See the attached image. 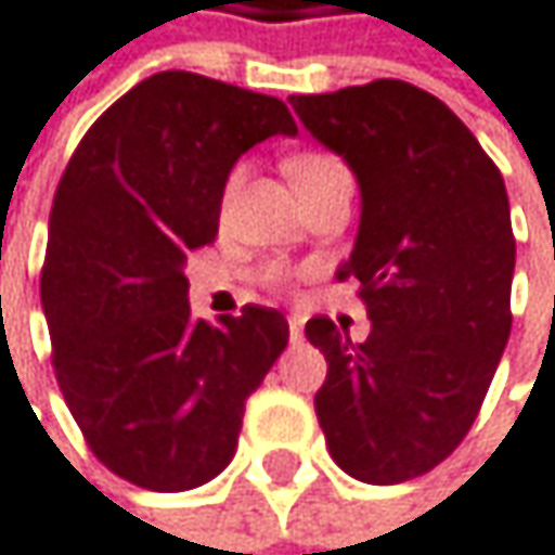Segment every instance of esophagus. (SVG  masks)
<instances>
[{"label":"esophagus","instance_id":"1","mask_svg":"<svg viewBox=\"0 0 555 555\" xmlns=\"http://www.w3.org/2000/svg\"><path fill=\"white\" fill-rule=\"evenodd\" d=\"M287 333H291V339L297 343V339L304 336V317H297V313H294V317H287Z\"/></svg>","mask_w":555,"mask_h":555}]
</instances>
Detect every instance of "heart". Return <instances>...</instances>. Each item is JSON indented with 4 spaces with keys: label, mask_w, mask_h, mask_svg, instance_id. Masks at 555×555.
I'll use <instances>...</instances> for the list:
<instances>
[{
    "label": "heart",
    "mask_w": 555,
    "mask_h": 555,
    "mask_svg": "<svg viewBox=\"0 0 555 555\" xmlns=\"http://www.w3.org/2000/svg\"><path fill=\"white\" fill-rule=\"evenodd\" d=\"M333 163H339V159H333V156H326V153H304V156H294V159L287 163V176L294 179V185H300L304 179H310L313 172H320V169H326V166H333ZM238 185H242V169H235V172L229 176V182H225V192H222L225 205H229V198L238 192ZM271 281H274V284H284L287 274H284V271H271Z\"/></svg>",
    "instance_id": "heart-1"
}]
</instances>
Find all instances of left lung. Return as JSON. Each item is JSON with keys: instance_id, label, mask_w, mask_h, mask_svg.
<instances>
[{"instance_id": "obj_1", "label": "left lung", "mask_w": 555, "mask_h": 555, "mask_svg": "<svg viewBox=\"0 0 555 555\" xmlns=\"http://www.w3.org/2000/svg\"><path fill=\"white\" fill-rule=\"evenodd\" d=\"M304 127L357 172L363 216L336 278H357L363 343L307 320L326 357L313 409L333 461L366 483L441 464L470 431L511 336L517 242L504 176L428 91L379 78L291 98Z\"/></svg>"}]
</instances>
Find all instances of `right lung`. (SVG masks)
<instances>
[{
    "label": "right lung",
    "mask_w": 555,
    "mask_h": 555,
    "mask_svg": "<svg viewBox=\"0 0 555 555\" xmlns=\"http://www.w3.org/2000/svg\"><path fill=\"white\" fill-rule=\"evenodd\" d=\"M274 133H297L284 101L159 72L94 120L57 182L41 264L51 366L88 448L137 488L222 474L287 346L274 307L212 326L185 297V258L219 235L235 159Z\"/></svg>",
    "instance_id": "add662e5"
}]
</instances>
